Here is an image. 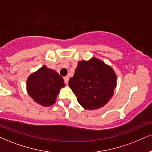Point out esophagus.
Segmentation results:
<instances>
[{
	"label": "esophagus",
	"mask_w": 152,
	"mask_h": 152,
	"mask_svg": "<svg viewBox=\"0 0 152 152\" xmlns=\"http://www.w3.org/2000/svg\"><path fill=\"white\" fill-rule=\"evenodd\" d=\"M64 81H65V83L67 84H67H68V81H69V77H67V76L65 77Z\"/></svg>",
	"instance_id": "esophagus-1"
}]
</instances>
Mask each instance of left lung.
Instances as JSON below:
<instances>
[{
	"label": "left lung",
	"mask_w": 152,
	"mask_h": 152,
	"mask_svg": "<svg viewBox=\"0 0 152 152\" xmlns=\"http://www.w3.org/2000/svg\"><path fill=\"white\" fill-rule=\"evenodd\" d=\"M117 86V76L110 65L92 57L79 61L69 87L75 94L82 108L96 110L103 107L113 96Z\"/></svg>",
	"instance_id": "1"
}]
</instances>
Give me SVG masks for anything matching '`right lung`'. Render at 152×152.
<instances>
[{"mask_svg": "<svg viewBox=\"0 0 152 152\" xmlns=\"http://www.w3.org/2000/svg\"><path fill=\"white\" fill-rule=\"evenodd\" d=\"M26 85L28 94L34 102L48 107L56 102L58 94L65 85L58 73L44 65L28 77Z\"/></svg>", "mask_w": 152, "mask_h": 152, "instance_id": "add662e5", "label": "right lung"}]
</instances>
